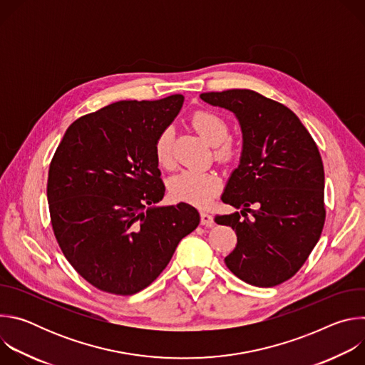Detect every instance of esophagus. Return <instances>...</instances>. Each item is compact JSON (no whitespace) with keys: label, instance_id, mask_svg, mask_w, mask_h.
I'll list each match as a JSON object with an SVG mask.
<instances>
[{"label":"esophagus","instance_id":"esophagus-1","mask_svg":"<svg viewBox=\"0 0 365 365\" xmlns=\"http://www.w3.org/2000/svg\"><path fill=\"white\" fill-rule=\"evenodd\" d=\"M200 224L205 227H212L214 225V217L205 211H200Z\"/></svg>","mask_w":365,"mask_h":365}]
</instances>
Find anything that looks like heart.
<instances>
[{
    "label": "heart",
    "mask_w": 365,
    "mask_h": 365,
    "mask_svg": "<svg viewBox=\"0 0 365 365\" xmlns=\"http://www.w3.org/2000/svg\"><path fill=\"white\" fill-rule=\"evenodd\" d=\"M192 124L207 143L215 145V155L218 160H231L234 147L231 143L225 141L230 134V127L222 117L211 111H197L192 117ZM173 128L166 127L154 143L155 159L165 168H170L173 163ZM169 187L175 199L196 206H205L218 193L221 179L214 172L183 170L172 178Z\"/></svg>",
    "instance_id": "1"
}]
</instances>
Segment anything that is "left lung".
<instances>
[{
  "label": "left lung",
  "mask_w": 365,
  "mask_h": 365,
  "mask_svg": "<svg viewBox=\"0 0 365 365\" xmlns=\"http://www.w3.org/2000/svg\"><path fill=\"white\" fill-rule=\"evenodd\" d=\"M200 99L231 111L242 134L240 163L221 199L241 207L244 220L238 212L215 217L237 234L225 264L248 284L277 286L297 273L324 228L319 150L293 111L251 89L206 92Z\"/></svg>",
  "instance_id": "1"
}]
</instances>
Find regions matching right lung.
Wrapping results in <instances>:
<instances>
[{"label":"right lung","mask_w":365,"mask_h":365,"mask_svg":"<svg viewBox=\"0 0 365 365\" xmlns=\"http://www.w3.org/2000/svg\"><path fill=\"white\" fill-rule=\"evenodd\" d=\"M183 101L176 93L114 102L71 124L51 159L47 202L56 240L102 292L127 296L151 284L199 225L193 206L159 205L166 189L154 143Z\"/></svg>","instance_id":"right-lung-1"}]
</instances>
